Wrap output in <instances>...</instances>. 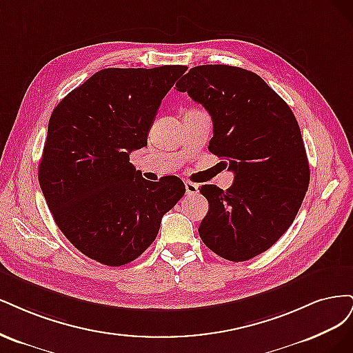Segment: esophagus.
I'll list each match as a JSON object with an SVG mask.
<instances>
[{
	"label": "esophagus",
	"instance_id": "esophagus-1",
	"mask_svg": "<svg viewBox=\"0 0 353 353\" xmlns=\"http://www.w3.org/2000/svg\"><path fill=\"white\" fill-rule=\"evenodd\" d=\"M185 188H186V195H196L199 192V188L196 183H192V181H185Z\"/></svg>",
	"mask_w": 353,
	"mask_h": 353
}]
</instances>
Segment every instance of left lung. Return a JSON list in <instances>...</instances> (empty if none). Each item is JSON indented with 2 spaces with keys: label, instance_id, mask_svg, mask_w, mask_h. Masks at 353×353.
I'll return each instance as SVG.
<instances>
[{
  "label": "left lung",
  "instance_id": "8db88e82",
  "mask_svg": "<svg viewBox=\"0 0 353 353\" xmlns=\"http://www.w3.org/2000/svg\"><path fill=\"white\" fill-rule=\"evenodd\" d=\"M176 88L210 112L208 150L234 173L225 192L201 186L210 203L199 225L202 242L234 263L265 252L293 223L310 185L294 114L263 79L241 67H193Z\"/></svg>",
  "mask_w": 353,
  "mask_h": 353
}]
</instances>
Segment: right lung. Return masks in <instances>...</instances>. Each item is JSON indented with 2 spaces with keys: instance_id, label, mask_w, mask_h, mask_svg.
Returning a JSON list of instances; mask_svg holds the SVG:
<instances>
[{
  "instance_id": "add662e5",
  "label": "right lung",
  "mask_w": 353,
  "mask_h": 353,
  "mask_svg": "<svg viewBox=\"0 0 353 353\" xmlns=\"http://www.w3.org/2000/svg\"><path fill=\"white\" fill-rule=\"evenodd\" d=\"M186 70H99L54 108L39 185L59 229L90 259L110 267L132 263L185 195L179 177L152 183L129 161L148 145L163 98Z\"/></svg>"
}]
</instances>
